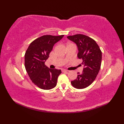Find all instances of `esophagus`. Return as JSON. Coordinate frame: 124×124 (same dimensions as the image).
<instances>
[{"instance_id": "obj_1", "label": "esophagus", "mask_w": 124, "mask_h": 124, "mask_svg": "<svg viewBox=\"0 0 124 124\" xmlns=\"http://www.w3.org/2000/svg\"><path fill=\"white\" fill-rule=\"evenodd\" d=\"M62 72H67V71H68V70H67L66 69H62Z\"/></svg>"}]
</instances>
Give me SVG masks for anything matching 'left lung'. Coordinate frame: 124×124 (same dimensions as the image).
I'll use <instances>...</instances> for the list:
<instances>
[{"label": "left lung", "mask_w": 124, "mask_h": 124, "mask_svg": "<svg viewBox=\"0 0 124 124\" xmlns=\"http://www.w3.org/2000/svg\"><path fill=\"white\" fill-rule=\"evenodd\" d=\"M67 38L76 44L77 56L82 60L84 65L83 72H78L77 79L71 83L76 88H85L92 84L99 73L101 65V51L96 41L87 36L77 34L68 36Z\"/></svg>", "instance_id": "obj_1"}]
</instances>
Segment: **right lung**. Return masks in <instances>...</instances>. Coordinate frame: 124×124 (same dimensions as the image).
Returning a JSON list of instances; mask_svg holds the SVG:
<instances>
[{
  "label": "right lung",
  "instance_id": "right-lung-1",
  "mask_svg": "<svg viewBox=\"0 0 124 124\" xmlns=\"http://www.w3.org/2000/svg\"><path fill=\"white\" fill-rule=\"evenodd\" d=\"M64 35H45L31 43L24 55L26 71L32 83L43 89H51L57 84L61 70L51 69L45 64L55 43Z\"/></svg>",
  "mask_w": 124,
  "mask_h": 124
}]
</instances>
